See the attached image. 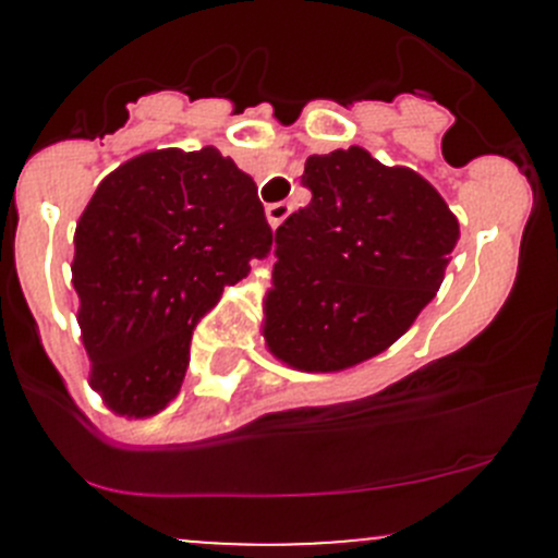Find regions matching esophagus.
Wrapping results in <instances>:
<instances>
[{
  "label": "esophagus",
  "mask_w": 558,
  "mask_h": 558,
  "mask_svg": "<svg viewBox=\"0 0 558 558\" xmlns=\"http://www.w3.org/2000/svg\"><path fill=\"white\" fill-rule=\"evenodd\" d=\"M289 213H291L289 202H272V205H267V221H269V227L278 229L280 223H283L286 218H289Z\"/></svg>",
  "instance_id": "obj_1"
}]
</instances>
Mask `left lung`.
<instances>
[{"mask_svg":"<svg viewBox=\"0 0 558 558\" xmlns=\"http://www.w3.org/2000/svg\"><path fill=\"white\" fill-rule=\"evenodd\" d=\"M311 205L275 232L264 340L305 373L378 356L435 300L459 221L429 180L353 145L305 161Z\"/></svg>","mask_w":558,"mask_h":558,"instance_id":"1","label":"left lung"}]
</instances>
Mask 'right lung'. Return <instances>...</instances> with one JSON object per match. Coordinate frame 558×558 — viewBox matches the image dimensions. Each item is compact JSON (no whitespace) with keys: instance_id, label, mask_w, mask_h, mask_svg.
I'll list each match as a JSON object with an SVG mask.
<instances>
[{"instance_id":"obj_1","label":"right lung","mask_w":558,"mask_h":558,"mask_svg":"<svg viewBox=\"0 0 558 558\" xmlns=\"http://www.w3.org/2000/svg\"><path fill=\"white\" fill-rule=\"evenodd\" d=\"M272 247L256 183L213 145L148 150L110 172L75 229L92 388L126 418L178 397L196 320Z\"/></svg>"}]
</instances>
